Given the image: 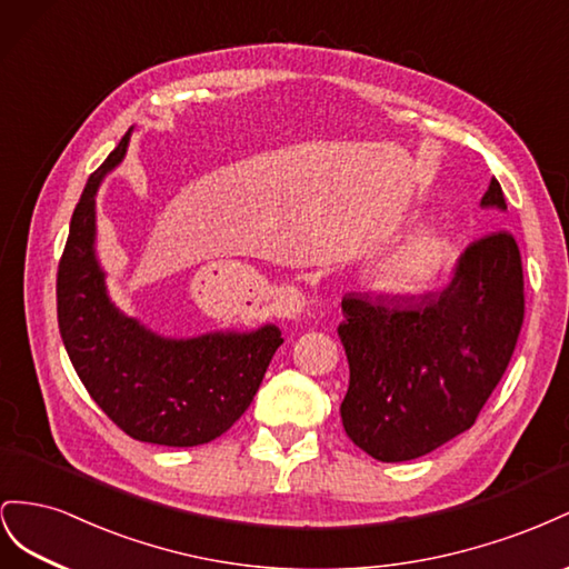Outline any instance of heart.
Listing matches in <instances>:
<instances>
[{
    "label": "heart",
    "mask_w": 569,
    "mask_h": 569,
    "mask_svg": "<svg viewBox=\"0 0 569 569\" xmlns=\"http://www.w3.org/2000/svg\"><path fill=\"white\" fill-rule=\"evenodd\" d=\"M456 262L452 242L436 229H419L388 252L377 271L375 283L383 293L412 298L425 296L446 279Z\"/></svg>",
    "instance_id": "b5f03b06"
}]
</instances>
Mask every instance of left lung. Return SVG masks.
Returning a JSON list of instances; mask_svg holds the SVG:
<instances>
[{"mask_svg":"<svg viewBox=\"0 0 569 569\" xmlns=\"http://www.w3.org/2000/svg\"><path fill=\"white\" fill-rule=\"evenodd\" d=\"M481 207L508 209L496 178ZM340 307L346 433L375 460H415L472 427L506 375L525 319L522 257L510 233H491L460 254L441 293H348Z\"/></svg>","mask_w":569,"mask_h":569,"instance_id":"1","label":"left lung"}]
</instances>
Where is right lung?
I'll list each match as a JSON object with an SVG mask.
<instances>
[{"label":"right lung","mask_w":569,"mask_h":569,"mask_svg":"<svg viewBox=\"0 0 569 569\" xmlns=\"http://www.w3.org/2000/svg\"><path fill=\"white\" fill-rule=\"evenodd\" d=\"M133 128L80 194L57 273V317L63 348L90 398L142 443L190 448L214 441L250 408L273 352L279 327L159 336L109 298L97 259L94 198L121 164Z\"/></svg>","instance_id":"obj_1"}]
</instances>
